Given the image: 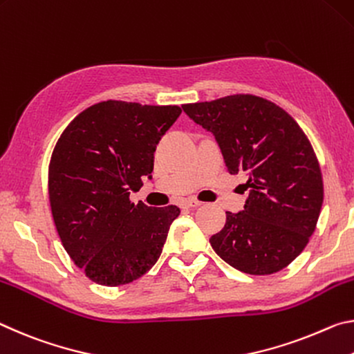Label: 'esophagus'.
Listing matches in <instances>:
<instances>
[{"label": "esophagus", "mask_w": 354, "mask_h": 354, "mask_svg": "<svg viewBox=\"0 0 354 354\" xmlns=\"http://www.w3.org/2000/svg\"><path fill=\"white\" fill-rule=\"evenodd\" d=\"M201 204H202V202L196 201V199H187V201L182 202L180 207H183V208H196V207H199Z\"/></svg>", "instance_id": "34e87169"}]
</instances>
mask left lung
I'll return each mask as SVG.
<instances>
[{
    "mask_svg": "<svg viewBox=\"0 0 354 354\" xmlns=\"http://www.w3.org/2000/svg\"><path fill=\"white\" fill-rule=\"evenodd\" d=\"M213 133L230 174L245 176V208L225 212L210 245L248 274H273L297 259L320 216L323 178L308 136L290 114L266 98L236 94L182 105Z\"/></svg>",
    "mask_w": 354,
    "mask_h": 354,
    "instance_id": "8db88e82",
    "label": "left lung"
}]
</instances>
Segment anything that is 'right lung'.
I'll list each match as a JSON object with an SVG mask.
<instances>
[{
    "label": "right lung",
    "mask_w": 354,
    "mask_h": 354,
    "mask_svg": "<svg viewBox=\"0 0 354 354\" xmlns=\"http://www.w3.org/2000/svg\"><path fill=\"white\" fill-rule=\"evenodd\" d=\"M180 113L176 105L100 102L57 139L48 167L51 215L64 249L92 282L130 283L160 259L180 208L135 205L130 191L152 178L156 144Z\"/></svg>",
    "instance_id": "add662e5"
}]
</instances>
